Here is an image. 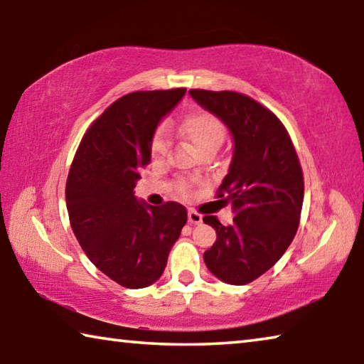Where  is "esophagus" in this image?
I'll use <instances>...</instances> for the list:
<instances>
[{
    "instance_id": "34e87169",
    "label": "esophagus",
    "mask_w": 364,
    "mask_h": 364,
    "mask_svg": "<svg viewBox=\"0 0 364 364\" xmlns=\"http://www.w3.org/2000/svg\"><path fill=\"white\" fill-rule=\"evenodd\" d=\"M188 221L191 225H200L202 223V215H199L194 210H188Z\"/></svg>"
}]
</instances>
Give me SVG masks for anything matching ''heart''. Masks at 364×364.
I'll list each match as a JSON object with an SVG mask.
<instances>
[{
	"label": "heart",
	"instance_id": "1",
	"mask_svg": "<svg viewBox=\"0 0 364 364\" xmlns=\"http://www.w3.org/2000/svg\"><path fill=\"white\" fill-rule=\"evenodd\" d=\"M181 134L194 146L197 152L217 151L225 139V127L217 117L208 112H196L189 115L181 125ZM168 149V139L164 132H159L152 139L151 154L154 160H160ZM181 191H186V184H181Z\"/></svg>",
	"mask_w": 364,
	"mask_h": 364
}]
</instances>
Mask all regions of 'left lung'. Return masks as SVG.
<instances>
[{"mask_svg":"<svg viewBox=\"0 0 364 364\" xmlns=\"http://www.w3.org/2000/svg\"><path fill=\"white\" fill-rule=\"evenodd\" d=\"M189 95L223 122L232 138L231 164L218 197L231 204L234 218L223 226L212 215L204 217L217 232L204 262L226 284H249L279 260L297 232L304 204L297 152L278 117L252 97L205 90Z\"/></svg>","mask_w":364,"mask_h":364,"instance_id":"obj_1","label":"left lung"}]
</instances>
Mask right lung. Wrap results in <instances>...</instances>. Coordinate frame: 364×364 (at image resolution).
I'll list each match as a JSON object with an SVG mask.
<instances>
[{"label": "right lung", "mask_w": 364, "mask_h": 364, "mask_svg": "<svg viewBox=\"0 0 364 364\" xmlns=\"http://www.w3.org/2000/svg\"><path fill=\"white\" fill-rule=\"evenodd\" d=\"M186 90L136 91L106 109L82 139L65 184L70 226L91 263L128 289L156 282L186 225L178 202L154 207L134 196L151 162L159 123Z\"/></svg>", "instance_id": "add662e5"}]
</instances>
